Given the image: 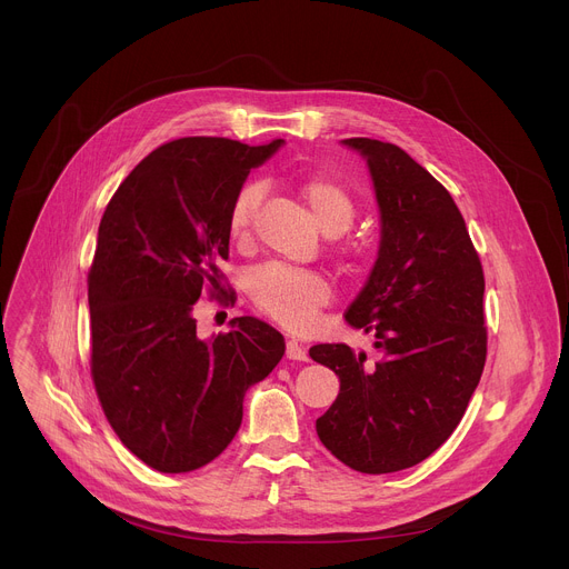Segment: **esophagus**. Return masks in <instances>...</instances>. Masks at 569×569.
I'll list each match as a JSON object with an SVG mask.
<instances>
[{
	"instance_id": "34e87169",
	"label": "esophagus",
	"mask_w": 569,
	"mask_h": 569,
	"mask_svg": "<svg viewBox=\"0 0 569 569\" xmlns=\"http://www.w3.org/2000/svg\"><path fill=\"white\" fill-rule=\"evenodd\" d=\"M286 356H288L290 360H308L306 347L299 345L295 338H288V342H286Z\"/></svg>"
}]
</instances>
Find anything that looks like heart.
Wrapping results in <instances>:
<instances>
[{
  "mask_svg": "<svg viewBox=\"0 0 569 569\" xmlns=\"http://www.w3.org/2000/svg\"><path fill=\"white\" fill-rule=\"evenodd\" d=\"M297 196L308 209L312 222L321 233L340 236L356 218V200L340 182L312 176L297 187ZM263 198L261 184L242 187L229 207L227 229L231 240L246 242L250 238L257 207ZM345 261H358L360 250L356 246L342 250ZM250 301L270 319L279 321L290 331H303L310 327L315 312L331 299L329 279L315 270H290L281 266H263L248 279Z\"/></svg>",
  "mask_w": 569,
  "mask_h": 569,
  "instance_id": "obj_1",
  "label": "heart"
}]
</instances>
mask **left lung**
Returning <instances> with one entry per match:
<instances>
[{
	"label": "left lung",
	"mask_w": 569,
	"mask_h": 569,
	"mask_svg": "<svg viewBox=\"0 0 569 569\" xmlns=\"http://www.w3.org/2000/svg\"><path fill=\"white\" fill-rule=\"evenodd\" d=\"M367 159L380 246L347 321L376 338L380 358L317 345L310 358L340 378L315 428L353 470L417 466L459 426L486 362L483 272L452 196L393 143L342 141Z\"/></svg>",
	"instance_id": "left-lung-1"
}]
</instances>
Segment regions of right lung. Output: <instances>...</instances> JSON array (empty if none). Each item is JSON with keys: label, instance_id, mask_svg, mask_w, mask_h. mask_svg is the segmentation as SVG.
Listing matches in <instances>:
<instances>
[{"label": "right lung", "instance_id": "obj_1", "mask_svg": "<svg viewBox=\"0 0 569 569\" xmlns=\"http://www.w3.org/2000/svg\"><path fill=\"white\" fill-rule=\"evenodd\" d=\"M281 143L159 146L101 218L88 277L92 378L121 443L159 472L213 461L240 428L248 389L283 358V336L257 317H233L209 340L193 317L207 288L224 290L218 263L229 257L233 196Z\"/></svg>", "mask_w": 569, "mask_h": 569}]
</instances>
